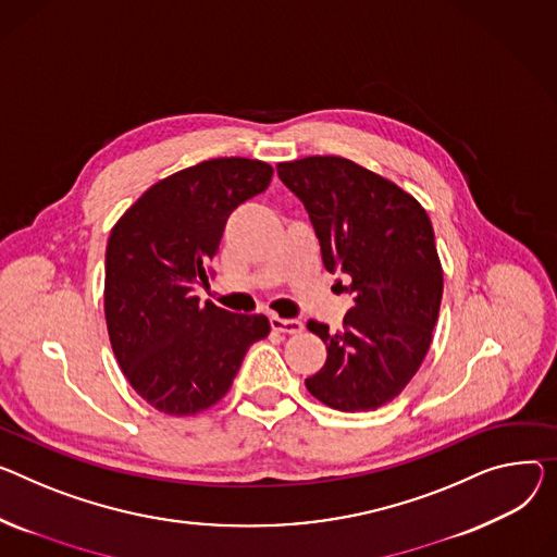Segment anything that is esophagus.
<instances>
[{
	"label": "esophagus",
	"mask_w": 557,
	"mask_h": 557,
	"mask_svg": "<svg viewBox=\"0 0 557 557\" xmlns=\"http://www.w3.org/2000/svg\"><path fill=\"white\" fill-rule=\"evenodd\" d=\"M302 326L305 324L300 320H284V318L271 315V329L277 333H300Z\"/></svg>",
	"instance_id": "34e87169"
}]
</instances>
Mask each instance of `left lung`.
Returning a JSON list of instances; mask_svg holds the SVG:
<instances>
[{
	"instance_id": "8db88e82",
	"label": "left lung",
	"mask_w": 557,
	"mask_h": 557,
	"mask_svg": "<svg viewBox=\"0 0 557 557\" xmlns=\"http://www.w3.org/2000/svg\"><path fill=\"white\" fill-rule=\"evenodd\" d=\"M277 174L309 212L324 269L351 277L338 282L354 295L343 331L309 322L326 362L307 389L333 410H376L412 381L432 343L443 271L430 216L396 183L343 157L280 163Z\"/></svg>"
}]
</instances>
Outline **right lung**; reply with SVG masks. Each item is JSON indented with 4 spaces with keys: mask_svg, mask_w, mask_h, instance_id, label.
I'll return each mask as SVG.
<instances>
[{
    "mask_svg": "<svg viewBox=\"0 0 557 557\" xmlns=\"http://www.w3.org/2000/svg\"><path fill=\"white\" fill-rule=\"evenodd\" d=\"M273 168L212 159L154 183L111 228L104 318L111 349L154 410L188 417L231 389L248 347L269 336L267 315H237L195 288L208 284L231 212L269 188Z\"/></svg>",
    "mask_w": 557,
    "mask_h": 557,
    "instance_id": "add662e5",
    "label": "right lung"
}]
</instances>
